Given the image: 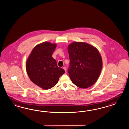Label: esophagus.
<instances>
[{"label": "esophagus", "instance_id": "obj_1", "mask_svg": "<svg viewBox=\"0 0 129 129\" xmlns=\"http://www.w3.org/2000/svg\"><path fill=\"white\" fill-rule=\"evenodd\" d=\"M63 70H65V71H66V72L67 69H66V67H63Z\"/></svg>", "mask_w": 129, "mask_h": 129}]
</instances>
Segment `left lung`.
Listing matches in <instances>:
<instances>
[{"instance_id":"1","label":"left lung","mask_w":129,"mask_h":129,"mask_svg":"<svg viewBox=\"0 0 129 129\" xmlns=\"http://www.w3.org/2000/svg\"><path fill=\"white\" fill-rule=\"evenodd\" d=\"M70 63L68 73L74 84L81 88L92 86L102 68L101 55L96 48L84 42H74L68 46Z\"/></svg>"}]
</instances>
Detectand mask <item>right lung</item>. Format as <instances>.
<instances>
[{
    "label": "right lung",
    "instance_id": "add662e5",
    "mask_svg": "<svg viewBox=\"0 0 129 129\" xmlns=\"http://www.w3.org/2000/svg\"><path fill=\"white\" fill-rule=\"evenodd\" d=\"M56 44L45 42L36 45L28 57L26 69L32 82L43 89L48 90L58 83L65 70L57 66L52 57Z\"/></svg>",
    "mask_w": 129,
    "mask_h": 129
}]
</instances>
